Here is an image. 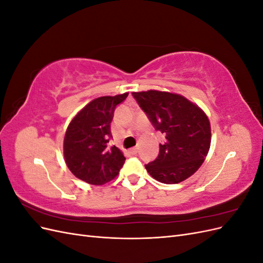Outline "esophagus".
<instances>
[{"label": "esophagus", "instance_id": "1", "mask_svg": "<svg viewBox=\"0 0 263 263\" xmlns=\"http://www.w3.org/2000/svg\"><path fill=\"white\" fill-rule=\"evenodd\" d=\"M129 153H130L132 155H137V153H138V147H134V148L129 149Z\"/></svg>", "mask_w": 263, "mask_h": 263}]
</instances>
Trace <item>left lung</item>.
<instances>
[{"label":"left lung","mask_w":263,"mask_h":263,"mask_svg":"<svg viewBox=\"0 0 263 263\" xmlns=\"http://www.w3.org/2000/svg\"><path fill=\"white\" fill-rule=\"evenodd\" d=\"M157 130L165 135L155 161L146 164L151 177L177 184L200 169L211 147V123L204 110L183 95L165 91L133 92Z\"/></svg>","instance_id":"8db88e82"}]
</instances>
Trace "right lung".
I'll list each match as a JSON object with an SVG mask.
<instances>
[{
    "label": "right lung",
    "mask_w": 263,
    "mask_h": 263,
    "mask_svg": "<svg viewBox=\"0 0 263 263\" xmlns=\"http://www.w3.org/2000/svg\"><path fill=\"white\" fill-rule=\"evenodd\" d=\"M127 97L128 92L94 99L71 119L63 139V156L76 178L103 185L118 176L126 158L108 141L115 107Z\"/></svg>",
    "instance_id": "obj_1"
}]
</instances>
